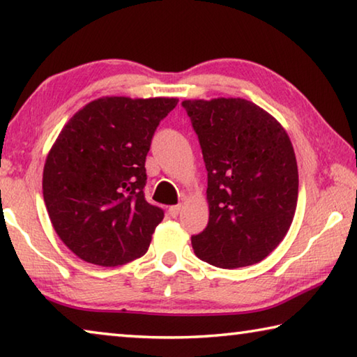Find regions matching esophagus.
Masks as SVG:
<instances>
[{
	"mask_svg": "<svg viewBox=\"0 0 357 357\" xmlns=\"http://www.w3.org/2000/svg\"><path fill=\"white\" fill-rule=\"evenodd\" d=\"M179 211H181V204H174V206L168 208V214H170V217H178Z\"/></svg>",
	"mask_w": 357,
	"mask_h": 357,
	"instance_id": "esophagus-1",
	"label": "esophagus"
}]
</instances>
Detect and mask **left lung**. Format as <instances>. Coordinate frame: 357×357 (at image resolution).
I'll return each mask as SVG.
<instances>
[{
	"label": "left lung",
	"mask_w": 357,
	"mask_h": 357,
	"mask_svg": "<svg viewBox=\"0 0 357 357\" xmlns=\"http://www.w3.org/2000/svg\"><path fill=\"white\" fill-rule=\"evenodd\" d=\"M208 172L209 222L195 255L217 268L261 261L282 243L298 204V164L285 129L245 99L184 100Z\"/></svg>",
	"instance_id": "8db88e82"
}]
</instances>
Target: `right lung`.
<instances>
[{
  "instance_id": "right-lung-1",
  "label": "right lung",
  "mask_w": 357,
  "mask_h": 357,
  "mask_svg": "<svg viewBox=\"0 0 357 357\" xmlns=\"http://www.w3.org/2000/svg\"><path fill=\"white\" fill-rule=\"evenodd\" d=\"M178 99L102 98L64 126L42 190L53 228L84 261L113 268L146 253L164 209L144 198L148 151Z\"/></svg>"
}]
</instances>
